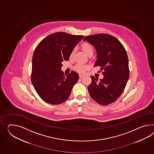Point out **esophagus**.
Returning a JSON list of instances; mask_svg holds the SVG:
<instances>
[{"mask_svg":"<svg viewBox=\"0 0 154 154\" xmlns=\"http://www.w3.org/2000/svg\"><path fill=\"white\" fill-rule=\"evenodd\" d=\"M84 76H85L84 75H82V74H80V75H79V77H80V78H81V79L84 78Z\"/></svg>","mask_w":154,"mask_h":154,"instance_id":"34e87169","label":"esophagus"}]
</instances>
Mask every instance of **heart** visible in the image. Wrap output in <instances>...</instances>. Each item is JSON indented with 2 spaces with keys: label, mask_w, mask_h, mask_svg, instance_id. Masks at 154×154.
<instances>
[{
  "label": "heart",
  "mask_w": 154,
  "mask_h": 154,
  "mask_svg": "<svg viewBox=\"0 0 154 154\" xmlns=\"http://www.w3.org/2000/svg\"><path fill=\"white\" fill-rule=\"evenodd\" d=\"M82 49L84 52L88 55L91 53H93V48L91 44H89L88 42H84L82 44ZM74 50H75V49H73L71 51V53H70V57H71L73 55V54L74 52ZM88 69H89V66L88 65L82 64V63H78L77 65H75V67H74V70L75 71L80 72V73L84 72Z\"/></svg>",
  "instance_id": "1"
}]
</instances>
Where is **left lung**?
<instances>
[{"label": "left lung", "instance_id": "8db88e82", "mask_svg": "<svg viewBox=\"0 0 154 154\" xmlns=\"http://www.w3.org/2000/svg\"><path fill=\"white\" fill-rule=\"evenodd\" d=\"M84 41L94 46L97 60L94 66L103 70V79L91 76L88 91L91 98L99 104L106 106L115 102L125 90L130 76L128 59L122 44L108 34L86 36Z\"/></svg>", "mask_w": 154, "mask_h": 154}]
</instances>
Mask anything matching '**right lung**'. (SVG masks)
<instances>
[{
	"mask_svg": "<svg viewBox=\"0 0 154 154\" xmlns=\"http://www.w3.org/2000/svg\"><path fill=\"white\" fill-rule=\"evenodd\" d=\"M84 37L56 32L46 37L35 48L32 57L31 82L45 102L60 104L70 95L79 76L74 71L64 75L61 70L62 62L69 60L71 51Z\"/></svg>",
	"mask_w": 154,
	"mask_h": 154,
	"instance_id": "right-lung-1",
	"label": "right lung"
}]
</instances>
